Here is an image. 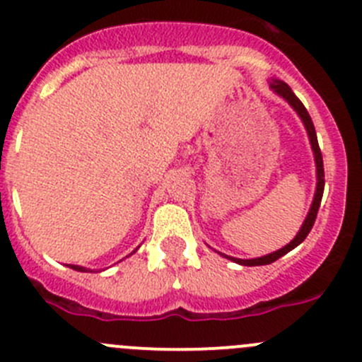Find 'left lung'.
Instances as JSON below:
<instances>
[{"label":"left lung","instance_id":"obj_1","mask_svg":"<svg viewBox=\"0 0 362 362\" xmlns=\"http://www.w3.org/2000/svg\"><path fill=\"white\" fill-rule=\"evenodd\" d=\"M270 88L275 92L277 95H281L284 101L288 103V105L291 106V108L297 112V115L300 117V120L304 122V127L305 132H308V136H309V144H311V149H313V154H315V163H316V192H315V197H313V202H311V208H309V213L308 216H305L304 223H302L300 230L297 233V236H295L293 240H291L288 245H284L282 249L275 250V252L272 254H267V256H261V257H254V259H238V257H230V256H226V254H220V256L227 257V259L235 261V263L238 264H243V267H261V264H270L274 263V261H277L279 257H282L284 254H288L290 250H293L295 247L300 245L302 242H304L305 238H308L309 230L313 229V223H315L316 220V215H318V208H320V202H322V195H323V187H325V174H323V160H322V153H320V146H318V139H316V132H315V126H313V120L311 117H309L308 110H305V106L302 105L300 99L297 98V95L293 94V90H291L290 87H288L284 81L281 80H272L270 81Z\"/></svg>","mask_w":362,"mask_h":362}]
</instances>
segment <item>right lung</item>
<instances>
[{
    "label": "right lung",
    "instance_id": "1",
    "mask_svg": "<svg viewBox=\"0 0 362 362\" xmlns=\"http://www.w3.org/2000/svg\"><path fill=\"white\" fill-rule=\"evenodd\" d=\"M136 249H139V247H136ZM136 249L133 250V252H136ZM133 252H132V254H133ZM69 268H72V270H76V272H92V270H88V268L80 267V264H69Z\"/></svg>",
    "mask_w": 362,
    "mask_h": 362
}]
</instances>
